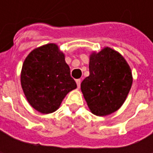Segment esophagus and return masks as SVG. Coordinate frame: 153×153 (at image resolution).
I'll list each match as a JSON object with an SVG mask.
<instances>
[{"instance_id":"esophagus-1","label":"esophagus","mask_w":153,"mask_h":153,"mask_svg":"<svg viewBox=\"0 0 153 153\" xmlns=\"http://www.w3.org/2000/svg\"><path fill=\"white\" fill-rule=\"evenodd\" d=\"M76 85H77V88H79L80 85H81V79H76Z\"/></svg>"}]
</instances>
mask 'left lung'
Here are the masks:
<instances>
[{
  "label": "left lung",
  "instance_id": "1",
  "mask_svg": "<svg viewBox=\"0 0 153 153\" xmlns=\"http://www.w3.org/2000/svg\"><path fill=\"white\" fill-rule=\"evenodd\" d=\"M132 82L131 70L124 58L105 48L90 56L89 76L82 82L81 89L92 112L106 116L122 106Z\"/></svg>",
  "mask_w": 153,
  "mask_h": 153
}]
</instances>
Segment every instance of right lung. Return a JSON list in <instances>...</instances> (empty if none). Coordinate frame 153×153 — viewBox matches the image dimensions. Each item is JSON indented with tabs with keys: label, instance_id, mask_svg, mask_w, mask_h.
Here are the masks:
<instances>
[{
	"label": "right lung",
	"instance_id": "1",
	"mask_svg": "<svg viewBox=\"0 0 153 153\" xmlns=\"http://www.w3.org/2000/svg\"><path fill=\"white\" fill-rule=\"evenodd\" d=\"M21 85L33 108L48 114L76 88L65 55L53 43L36 48L27 56L21 71Z\"/></svg>",
	"mask_w": 153,
	"mask_h": 153
}]
</instances>
